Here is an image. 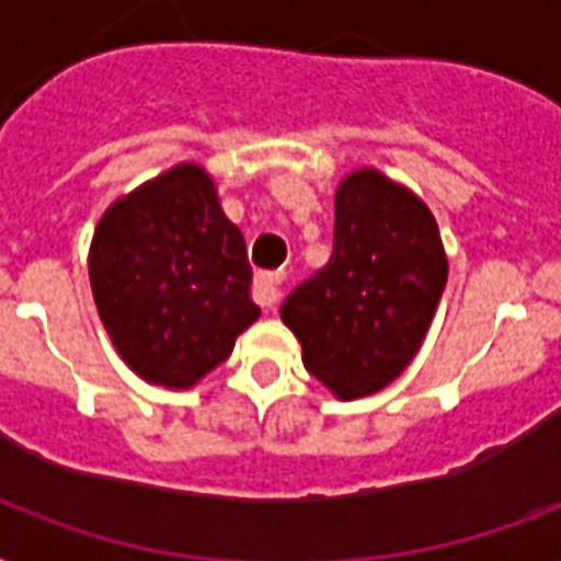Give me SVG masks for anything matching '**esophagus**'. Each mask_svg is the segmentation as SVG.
<instances>
[{"mask_svg": "<svg viewBox=\"0 0 561 561\" xmlns=\"http://www.w3.org/2000/svg\"><path fill=\"white\" fill-rule=\"evenodd\" d=\"M282 282H285V276H282V273H262V276H255V285H253L255 302H259L262 308L279 306Z\"/></svg>", "mask_w": 561, "mask_h": 561, "instance_id": "34e87169", "label": "esophagus"}]
</instances>
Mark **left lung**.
I'll return each instance as SVG.
<instances>
[{
	"label": "left lung",
	"instance_id": "8db88e82",
	"mask_svg": "<svg viewBox=\"0 0 561 561\" xmlns=\"http://www.w3.org/2000/svg\"><path fill=\"white\" fill-rule=\"evenodd\" d=\"M448 279L425 201L378 169L334 192V253L282 306L302 364L341 401L396 381L416 358Z\"/></svg>",
	"mask_w": 561,
	"mask_h": 561
}]
</instances>
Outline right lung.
Listing matches in <instances>:
<instances>
[{"label":"right lung","mask_w":561,"mask_h":561,"mask_svg":"<svg viewBox=\"0 0 561 561\" xmlns=\"http://www.w3.org/2000/svg\"><path fill=\"white\" fill-rule=\"evenodd\" d=\"M87 264L118 358L169 390H188L227 360L262 314L250 299L244 236L197 162H180L110 203Z\"/></svg>","instance_id":"add662e5"}]
</instances>
